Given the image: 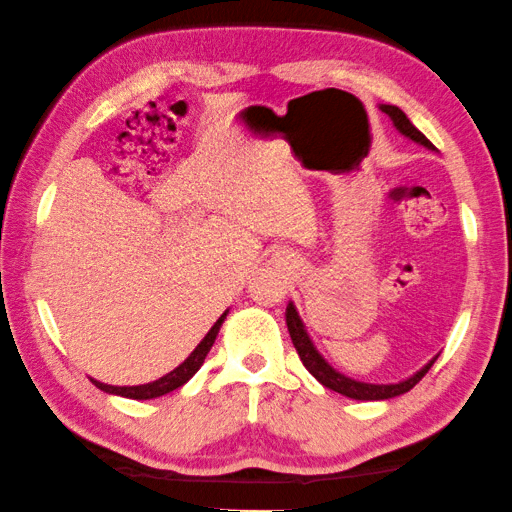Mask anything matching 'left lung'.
Wrapping results in <instances>:
<instances>
[{
    "label": "left lung",
    "mask_w": 512,
    "mask_h": 512,
    "mask_svg": "<svg viewBox=\"0 0 512 512\" xmlns=\"http://www.w3.org/2000/svg\"><path fill=\"white\" fill-rule=\"evenodd\" d=\"M381 111L390 117L392 124H395V129L401 133V136H406L408 140L417 142V145H422L426 149H431L435 152V147L431 145L429 140L422 131H417L413 127V122L408 120L406 113L401 111L399 106H392V104H381ZM286 322H288V331H290V338H292V345H295L297 354L301 358V363L308 372H311L317 381H320L324 388H329L333 392H340V395H345L349 399H358V401H383V399H392V397H399L404 395V392L413 390L417 383L422 381V376L431 370V365L438 360V356L431 358L429 363H426L420 372H415L413 376H408V379L399 381V383H365V381H356L351 379V376H345L342 372L335 370V367L326 360L317 347L313 345L311 335L306 331V324L301 322V317L297 313L295 304H288L286 308Z\"/></svg>",
    "instance_id": "1"
}]
</instances>
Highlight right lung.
I'll return each instance as SVG.
<instances>
[{"instance_id": "right-lung-1", "label": "right lung", "mask_w": 512, "mask_h": 512, "mask_svg": "<svg viewBox=\"0 0 512 512\" xmlns=\"http://www.w3.org/2000/svg\"><path fill=\"white\" fill-rule=\"evenodd\" d=\"M226 315H229V311H224L220 315V320H217L211 326V331L204 335V340L199 342V345L195 347V351H192V354L186 360H183L179 367H174L170 374L161 376V379H158V381L145 383V385H108V383L95 381V379H90V381L95 383L99 390L108 392V395H120V397H127V399H156V397H163V395H167V392L181 388L183 383H188L192 376L197 374L199 367L204 365V358L208 356V351H211L213 342L217 338V333H220V326L226 320Z\"/></svg>"}]
</instances>
